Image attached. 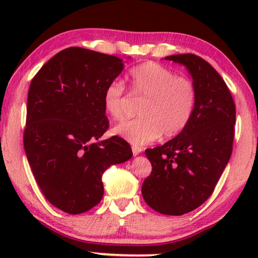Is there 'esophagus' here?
<instances>
[{"mask_svg":"<svg viewBox=\"0 0 258 258\" xmlns=\"http://www.w3.org/2000/svg\"><path fill=\"white\" fill-rule=\"evenodd\" d=\"M132 149H133V154H134V156H137V155H139V154H141V153H142V148H140V147H133L132 148Z\"/></svg>","mask_w":258,"mask_h":258,"instance_id":"esophagus-1","label":"esophagus"}]
</instances>
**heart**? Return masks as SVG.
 I'll list each match as a JSON object with an SVG mask.
<instances>
[{"mask_svg":"<svg viewBox=\"0 0 258 258\" xmlns=\"http://www.w3.org/2000/svg\"><path fill=\"white\" fill-rule=\"evenodd\" d=\"M130 91L135 98L144 100L140 118L123 122L114 128L116 135L135 146L153 142L161 135L174 137L189 124L196 105V88L185 76L155 62L143 63L129 74ZM104 110L115 121H122L129 108L124 83L114 80L103 91Z\"/></svg>","mask_w":258,"mask_h":258,"instance_id":"b5f03b06","label":"heart"}]
</instances>
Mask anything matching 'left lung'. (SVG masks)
<instances>
[{"mask_svg":"<svg viewBox=\"0 0 258 258\" xmlns=\"http://www.w3.org/2000/svg\"><path fill=\"white\" fill-rule=\"evenodd\" d=\"M165 59L188 69L196 88V105L181 134L146 150L153 170L144 179L142 196L157 213L179 216L209 199L230 160L236 108L227 84L206 59L194 54Z\"/></svg>","mask_w":258,"mask_h":258,"instance_id":"1","label":"left lung"}]
</instances>
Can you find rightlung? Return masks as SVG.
Wrapping results in <instances>:
<instances>
[{
  "instance_id": "add662e5",
  "label": "right lung",
  "mask_w": 258,
  "mask_h": 258,
  "mask_svg": "<svg viewBox=\"0 0 258 258\" xmlns=\"http://www.w3.org/2000/svg\"><path fill=\"white\" fill-rule=\"evenodd\" d=\"M123 70L117 56L80 47L59 51L31 80L23 144L42 194L64 213H86L103 197L102 175L133 156L109 128L103 91Z\"/></svg>"
}]
</instances>
